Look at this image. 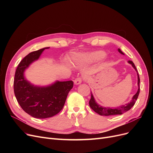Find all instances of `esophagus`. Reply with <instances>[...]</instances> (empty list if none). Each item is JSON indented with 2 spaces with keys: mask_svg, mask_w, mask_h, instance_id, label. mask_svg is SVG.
I'll list each match as a JSON object with an SVG mask.
<instances>
[{
  "mask_svg": "<svg viewBox=\"0 0 153 153\" xmlns=\"http://www.w3.org/2000/svg\"><path fill=\"white\" fill-rule=\"evenodd\" d=\"M82 82V78H80V77H78V78H76V79L75 80V81H74V83H75V85H79V84H81Z\"/></svg>",
  "mask_w": 153,
  "mask_h": 153,
  "instance_id": "1",
  "label": "esophagus"
}]
</instances>
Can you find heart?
Masks as SVG:
<instances>
[{
    "instance_id": "b5f03b06",
    "label": "heart",
    "mask_w": 153,
    "mask_h": 153,
    "mask_svg": "<svg viewBox=\"0 0 153 153\" xmlns=\"http://www.w3.org/2000/svg\"><path fill=\"white\" fill-rule=\"evenodd\" d=\"M105 56V53L103 51H96L86 53H75L73 56V61L75 66H85L98 62Z\"/></svg>"
}]
</instances>
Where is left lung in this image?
Wrapping results in <instances>:
<instances>
[{
    "label": "left lung",
    "instance_id": "8db88e82",
    "mask_svg": "<svg viewBox=\"0 0 153 153\" xmlns=\"http://www.w3.org/2000/svg\"><path fill=\"white\" fill-rule=\"evenodd\" d=\"M118 51L120 53L124 55V53L119 48H118ZM128 63L131 64L133 68L135 69V71L137 73L138 89L137 93L133 96L132 100L130 102H129L128 103H126V105L117 106V107H104V106H101L96 102L94 96H93V95H92V92H91V98L89 101V106H90V107L97 114H100V115H105V116H108V115H121V114H124V112H127V111H128L129 110H130L133 107V106L135 105L136 101L138 98V94H139V92H140V85H139L140 78H139V75H138V73L137 72V68L135 66V64H134V63L131 61H128Z\"/></svg>",
    "mask_w": 153,
    "mask_h": 153
}]
</instances>
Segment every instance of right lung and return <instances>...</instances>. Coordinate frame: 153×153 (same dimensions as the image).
<instances>
[{"label":"right lung","instance_id":"1","mask_svg":"<svg viewBox=\"0 0 153 153\" xmlns=\"http://www.w3.org/2000/svg\"><path fill=\"white\" fill-rule=\"evenodd\" d=\"M48 48L34 51L23 59L16 68L14 80V92L18 103L26 113L38 119L57 114L62 109L69 92L73 87L71 80L56 81L50 85L41 87L32 84L25 79V69Z\"/></svg>","mask_w":153,"mask_h":153}]
</instances>
